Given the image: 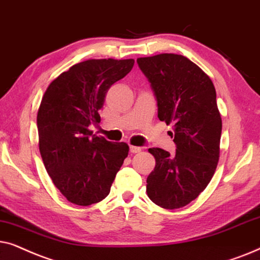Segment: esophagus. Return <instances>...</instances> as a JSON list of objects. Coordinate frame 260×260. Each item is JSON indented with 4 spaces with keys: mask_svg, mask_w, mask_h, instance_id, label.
I'll list each match as a JSON object with an SVG mask.
<instances>
[{
    "mask_svg": "<svg viewBox=\"0 0 260 260\" xmlns=\"http://www.w3.org/2000/svg\"><path fill=\"white\" fill-rule=\"evenodd\" d=\"M129 151L131 153H139V152H141V148L137 146H129Z\"/></svg>",
    "mask_w": 260,
    "mask_h": 260,
    "instance_id": "esophagus-1",
    "label": "esophagus"
}]
</instances>
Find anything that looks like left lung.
<instances>
[{
  "instance_id": "8db88e82",
  "label": "left lung",
  "mask_w": 260,
  "mask_h": 260,
  "mask_svg": "<svg viewBox=\"0 0 260 260\" xmlns=\"http://www.w3.org/2000/svg\"><path fill=\"white\" fill-rule=\"evenodd\" d=\"M153 90L158 117L174 124L176 153L148 148L155 158L146 192L165 209L189 205L207 188L219 161L222 129L216 91L208 76L181 54L138 58Z\"/></svg>"
}]
</instances>
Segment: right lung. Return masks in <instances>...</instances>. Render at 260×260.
<instances>
[{
	"label": "right lung",
	"mask_w": 260,
	"mask_h": 260,
	"mask_svg": "<svg viewBox=\"0 0 260 260\" xmlns=\"http://www.w3.org/2000/svg\"><path fill=\"white\" fill-rule=\"evenodd\" d=\"M133 65V59L82 61L45 91L37 116L40 154L55 188L71 203L90 206L106 199L128 155L126 143L91 137L89 126L101 121L107 91Z\"/></svg>",
	"instance_id": "right-lung-1"
}]
</instances>
